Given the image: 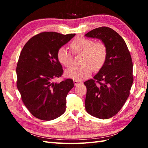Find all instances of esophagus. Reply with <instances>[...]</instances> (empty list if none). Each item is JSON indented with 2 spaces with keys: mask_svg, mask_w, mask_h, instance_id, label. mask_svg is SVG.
Masks as SVG:
<instances>
[{
  "mask_svg": "<svg viewBox=\"0 0 148 148\" xmlns=\"http://www.w3.org/2000/svg\"><path fill=\"white\" fill-rule=\"evenodd\" d=\"M73 83H74L75 86H78V85H81V84H83L82 82H79V81H76V80H74Z\"/></svg>",
  "mask_w": 148,
  "mask_h": 148,
  "instance_id": "1",
  "label": "esophagus"
}]
</instances>
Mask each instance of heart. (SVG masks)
<instances>
[{"mask_svg": "<svg viewBox=\"0 0 148 148\" xmlns=\"http://www.w3.org/2000/svg\"><path fill=\"white\" fill-rule=\"evenodd\" d=\"M71 51L75 53H82V65L72 66L66 70L67 77L81 82L90 77L92 69L98 71L104 66L107 57V49L104 43L95 42L84 36L75 38L70 44ZM57 59L60 63L69 67L73 64L72 53L62 47L58 49Z\"/></svg>", "mask_w": 148, "mask_h": 148, "instance_id": "1", "label": "heart"}]
</instances>
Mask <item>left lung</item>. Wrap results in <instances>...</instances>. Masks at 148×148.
Listing matches in <instances>:
<instances>
[{"instance_id": "left-lung-1", "label": "left lung", "mask_w": 148, "mask_h": 148, "mask_svg": "<svg viewBox=\"0 0 148 148\" xmlns=\"http://www.w3.org/2000/svg\"><path fill=\"white\" fill-rule=\"evenodd\" d=\"M85 36L101 40L107 49L104 66L93 79L84 83L85 109L94 117L107 119L119 112L130 95L133 82L131 55L123 39L109 27L94 29Z\"/></svg>"}]
</instances>
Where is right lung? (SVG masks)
<instances>
[{
	"mask_svg": "<svg viewBox=\"0 0 148 148\" xmlns=\"http://www.w3.org/2000/svg\"><path fill=\"white\" fill-rule=\"evenodd\" d=\"M56 32H42L25 44L16 66L17 88L26 108L34 117L52 120L66 109V97L74 86L71 79L60 83L64 70L57 57L58 49L75 36Z\"/></svg>",
	"mask_w": 148,
	"mask_h": 148,
	"instance_id": "right-lung-1",
	"label": "right lung"
}]
</instances>
